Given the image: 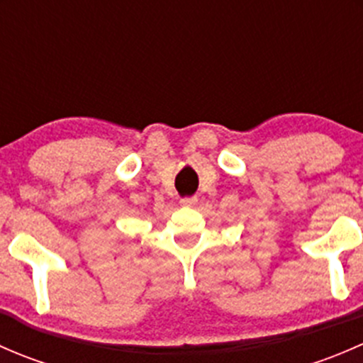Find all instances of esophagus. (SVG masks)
<instances>
[{
    "instance_id": "34e87169",
    "label": "esophagus",
    "mask_w": 363,
    "mask_h": 363,
    "mask_svg": "<svg viewBox=\"0 0 363 363\" xmlns=\"http://www.w3.org/2000/svg\"><path fill=\"white\" fill-rule=\"evenodd\" d=\"M196 203H199V200H196L195 196H186V199H181V205H184V207H195Z\"/></svg>"
}]
</instances>
